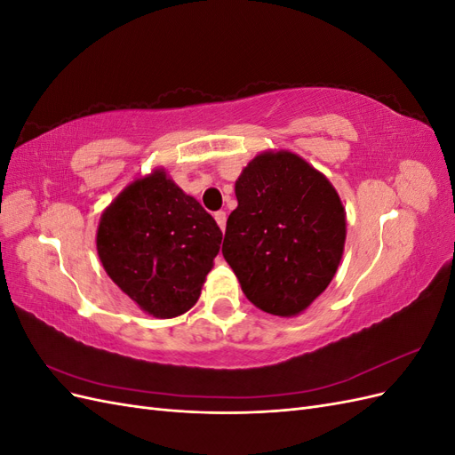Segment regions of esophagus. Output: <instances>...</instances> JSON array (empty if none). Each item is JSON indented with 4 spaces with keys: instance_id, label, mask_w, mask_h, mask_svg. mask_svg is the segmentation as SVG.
Here are the masks:
<instances>
[{
    "instance_id": "1",
    "label": "esophagus",
    "mask_w": 455,
    "mask_h": 455,
    "mask_svg": "<svg viewBox=\"0 0 455 455\" xmlns=\"http://www.w3.org/2000/svg\"><path fill=\"white\" fill-rule=\"evenodd\" d=\"M214 220H216V224L220 226V229H226V220H228V216H226V212L224 211H218V212H214Z\"/></svg>"
}]
</instances>
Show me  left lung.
Returning <instances> with one entry per match:
<instances>
[{
    "label": "left lung",
    "mask_w": 455,
    "mask_h": 455,
    "mask_svg": "<svg viewBox=\"0 0 455 455\" xmlns=\"http://www.w3.org/2000/svg\"><path fill=\"white\" fill-rule=\"evenodd\" d=\"M222 254L261 311L292 316L332 281L346 211L326 178L291 154H259L235 182Z\"/></svg>",
    "instance_id": "8db88e82"
}]
</instances>
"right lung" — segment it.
<instances>
[{
	"label": "right lung",
	"instance_id": "add662e5",
	"mask_svg": "<svg viewBox=\"0 0 455 455\" xmlns=\"http://www.w3.org/2000/svg\"><path fill=\"white\" fill-rule=\"evenodd\" d=\"M220 243L214 218L163 171L123 191L96 233L109 279L159 319L182 315L199 299Z\"/></svg>",
	"mask_w": 455,
	"mask_h": 455
}]
</instances>
